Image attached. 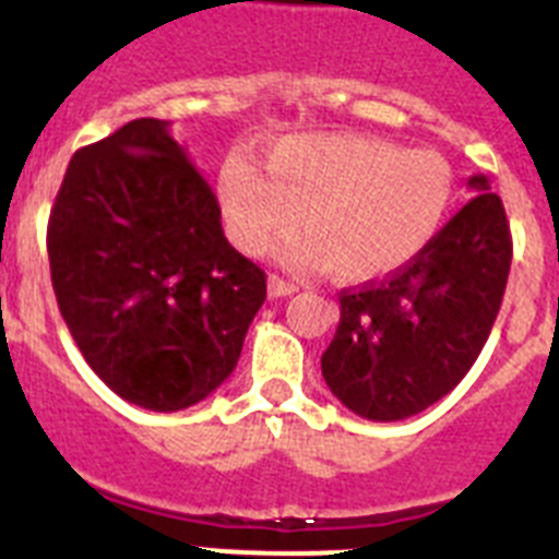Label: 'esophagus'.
Returning <instances> with one entry per match:
<instances>
[{
	"instance_id": "34e87169",
	"label": "esophagus",
	"mask_w": 559,
	"mask_h": 559,
	"mask_svg": "<svg viewBox=\"0 0 559 559\" xmlns=\"http://www.w3.org/2000/svg\"><path fill=\"white\" fill-rule=\"evenodd\" d=\"M299 290V283H294V280H283V276L271 274L269 276V294L271 296H290Z\"/></svg>"
}]
</instances>
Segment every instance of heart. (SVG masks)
<instances>
[{"label":"heart","instance_id":"heart-1","mask_svg":"<svg viewBox=\"0 0 559 559\" xmlns=\"http://www.w3.org/2000/svg\"><path fill=\"white\" fill-rule=\"evenodd\" d=\"M263 167L229 153L218 173L226 229L246 254L276 235L288 265H328L338 280H374L417 260L456 201V173L433 151L360 133H296L276 142Z\"/></svg>","mask_w":559,"mask_h":559}]
</instances>
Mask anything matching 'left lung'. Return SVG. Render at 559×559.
<instances>
[{
	"instance_id": "obj_1",
	"label": "left lung",
	"mask_w": 559,
	"mask_h": 559,
	"mask_svg": "<svg viewBox=\"0 0 559 559\" xmlns=\"http://www.w3.org/2000/svg\"><path fill=\"white\" fill-rule=\"evenodd\" d=\"M417 260L389 280L341 290L322 355L330 392L353 414L394 423L426 412L471 372L501 308L512 237L487 176Z\"/></svg>"
}]
</instances>
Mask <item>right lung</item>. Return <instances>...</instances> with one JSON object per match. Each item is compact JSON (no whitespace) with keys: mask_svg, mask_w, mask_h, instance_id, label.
Wrapping results in <instances>:
<instances>
[{"mask_svg":"<svg viewBox=\"0 0 559 559\" xmlns=\"http://www.w3.org/2000/svg\"><path fill=\"white\" fill-rule=\"evenodd\" d=\"M47 251L86 364L147 412L210 397L265 302L263 269L229 246L218 199L167 120H131L72 156Z\"/></svg>","mask_w":559,"mask_h":559,"instance_id":"right-lung-1","label":"right lung"}]
</instances>
